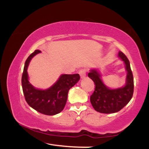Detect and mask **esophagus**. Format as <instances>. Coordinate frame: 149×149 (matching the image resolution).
<instances>
[{
    "label": "esophagus",
    "mask_w": 149,
    "mask_h": 149,
    "mask_svg": "<svg viewBox=\"0 0 149 149\" xmlns=\"http://www.w3.org/2000/svg\"><path fill=\"white\" fill-rule=\"evenodd\" d=\"M79 74H80V78H85V76H86V71H85V69L80 70Z\"/></svg>",
    "instance_id": "1"
}]
</instances>
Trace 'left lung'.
I'll use <instances>...</instances> for the list:
<instances>
[{"label": "left lung", "mask_w": 149, "mask_h": 149, "mask_svg": "<svg viewBox=\"0 0 149 149\" xmlns=\"http://www.w3.org/2000/svg\"><path fill=\"white\" fill-rule=\"evenodd\" d=\"M118 56L123 61L127 71L125 83L121 88L111 89L107 86L101 78L102 76L98 69H91L88 73V77L95 84V91L90 97V102L97 112L113 113L119 111L129 103L132 97L134 79L130 61L121 51H119Z\"/></svg>", "instance_id": "1"}]
</instances>
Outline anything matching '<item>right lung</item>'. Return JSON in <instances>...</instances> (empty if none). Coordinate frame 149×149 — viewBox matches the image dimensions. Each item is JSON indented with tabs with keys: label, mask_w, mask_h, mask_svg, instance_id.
<instances>
[{
	"label": "right lung",
	"mask_w": 149,
	"mask_h": 149,
	"mask_svg": "<svg viewBox=\"0 0 149 149\" xmlns=\"http://www.w3.org/2000/svg\"><path fill=\"white\" fill-rule=\"evenodd\" d=\"M40 52L36 49L25 61L22 77V90L25 100L31 107L44 115L54 116L64 109L69 90L79 81L80 76L78 73L61 74L49 88L45 90L35 88L29 82L27 69L32 58Z\"/></svg>",
	"instance_id": "obj_1"
}]
</instances>
